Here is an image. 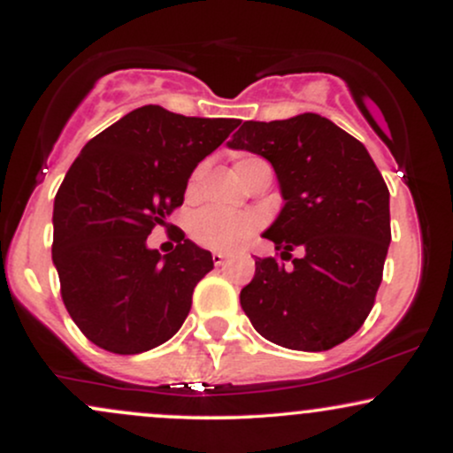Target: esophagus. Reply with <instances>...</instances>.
Returning <instances> with one entry per match:
<instances>
[{"instance_id":"obj_1","label":"esophagus","mask_w":453,"mask_h":453,"mask_svg":"<svg viewBox=\"0 0 453 453\" xmlns=\"http://www.w3.org/2000/svg\"><path fill=\"white\" fill-rule=\"evenodd\" d=\"M226 259H227L226 251H212V264H215V266H223Z\"/></svg>"}]
</instances>
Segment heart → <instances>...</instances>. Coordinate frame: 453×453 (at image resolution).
Wrapping results in <instances>:
<instances>
[{
    "label": "heart",
    "instance_id": "obj_1",
    "mask_svg": "<svg viewBox=\"0 0 453 453\" xmlns=\"http://www.w3.org/2000/svg\"><path fill=\"white\" fill-rule=\"evenodd\" d=\"M264 159L256 157V155H241L234 164L236 173L241 179L247 176L253 165L262 164ZM202 168H196L189 179V191L196 189L197 180H200ZM262 226V219L256 212H244V211H227L219 209V206H206V209L197 211L191 219L189 232L196 242L204 244L209 249H236L242 244L249 236H253Z\"/></svg>",
    "mask_w": 453,
    "mask_h": 453
}]
</instances>
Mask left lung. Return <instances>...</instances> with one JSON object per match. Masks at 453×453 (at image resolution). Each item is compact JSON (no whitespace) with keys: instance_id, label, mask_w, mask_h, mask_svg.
I'll list each match as a JSON object with an SVG mask.
<instances>
[{"instance_id":"obj_1","label":"left lung","mask_w":453,"mask_h":453,"mask_svg":"<svg viewBox=\"0 0 453 453\" xmlns=\"http://www.w3.org/2000/svg\"><path fill=\"white\" fill-rule=\"evenodd\" d=\"M236 127L230 149L262 155L277 173L285 204L262 236L292 259H256L242 311L274 345L332 349L375 304L392 241L386 180L360 140L315 112Z\"/></svg>"}]
</instances>
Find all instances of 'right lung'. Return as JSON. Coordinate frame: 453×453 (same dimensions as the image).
Returning a JSON list of instances; mask_svg holds the SVG:
<instances>
[{
  "mask_svg": "<svg viewBox=\"0 0 453 453\" xmlns=\"http://www.w3.org/2000/svg\"><path fill=\"white\" fill-rule=\"evenodd\" d=\"M236 123L149 104L91 138L70 165L55 196L53 264L67 313L93 345L134 356L183 326L197 280L215 266L211 251L183 230L168 256L147 238Z\"/></svg>",
  "mask_w": 453,
  "mask_h": 453,
  "instance_id": "1",
  "label": "right lung"
}]
</instances>
